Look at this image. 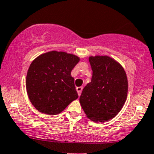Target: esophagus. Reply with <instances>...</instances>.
I'll use <instances>...</instances> for the list:
<instances>
[{
    "instance_id": "1",
    "label": "esophagus",
    "mask_w": 154,
    "mask_h": 154,
    "mask_svg": "<svg viewBox=\"0 0 154 154\" xmlns=\"http://www.w3.org/2000/svg\"><path fill=\"white\" fill-rule=\"evenodd\" d=\"M82 86H80V87H77V93H78V95L79 96H80V94H81V92H82Z\"/></svg>"
}]
</instances>
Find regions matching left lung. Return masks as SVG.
Instances as JSON below:
<instances>
[{
	"mask_svg": "<svg viewBox=\"0 0 154 154\" xmlns=\"http://www.w3.org/2000/svg\"><path fill=\"white\" fill-rule=\"evenodd\" d=\"M91 81L85 86L80 103L87 117L97 122L113 119L127 99L128 79L122 66L108 56H91Z\"/></svg>",
	"mask_w": 154,
	"mask_h": 154,
	"instance_id": "8db88e82",
	"label": "left lung"
}]
</instances>
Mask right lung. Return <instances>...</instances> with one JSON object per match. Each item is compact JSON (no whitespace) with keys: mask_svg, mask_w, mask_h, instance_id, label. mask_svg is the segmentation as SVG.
Segmentation results:
<instances>
[{"mask_svg":"<svg viewBox=\"0 0 154 154\" xmlns=\"http://www.w3.org/2000/svg\"><path fill=\"white\" fill-rule=\"evenodd\" d=\"M79 61L77 56L57 51L40 54L32 61L26 87L30 102L38 111L56 115L78 98L71 72Z\"/></svg>","mask_w":154,"mask_h":154,"instance_id":"obj_1","label":"right lung"}]
</instances>
